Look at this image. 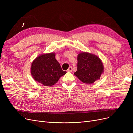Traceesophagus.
<instances>
[{"mask_svg":"<svg viewBox=\"0 0 133 133\" xmlns=\"http://www.w3.org/2000/svg\"><path fill=\"white\" fill-rule=\"evenodd\" d=\"M72 71V67L70 66L69 68H68V69L67 70V71L68 72H71Z\"/></svg>","mask_w":133,"mask_h":133,"instance_id":"obj_1","label":"esophagus"}]
</instances>
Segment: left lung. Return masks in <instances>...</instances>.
<instances>
[{
    "mask_svg": "<svg viewBox=\"0 0 133 133\" xmlns=\"http://www.w3.org/2000/svg\"><path fill=\"white\" fill-rule=\"evenodd\" d=\"M103 71V64L98 56L87 52L78 54L77 71L74 74L80 81L92 84L100 79Z\"/></svg>",
    "mask_w": 133,
    "mask_h": 133,
    "instance_id": "8db88e82",
    "label": "left lung"
}]
</instances>
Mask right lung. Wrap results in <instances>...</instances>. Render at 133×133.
<instances>
[{
	"mask_svg": "<svg viewBox=\"0 0 133 133\" xmlns=\"http://www.w3.org/2000/svg\"><path fill=\"white\" fill-rule=\"evenodd\" d=\"M66 73L56 60L54 53L38 56L31 65V74L34 79L46 87L54 85Z\"/></svg>",
	"mask_w": 133,
	"mask_h": 133,
	"instance_id": "right-lung-1",
	"label": "right lung"
}]
</instances>
